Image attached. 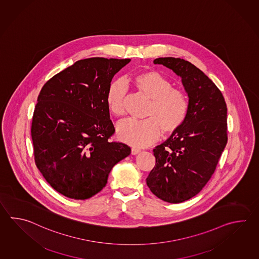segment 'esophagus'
<instances>
[{
	"label": "esophagus",
	"mask_w": 259,
	"mask_h": 259,
	"mask_svg": "<svg viewBox=\"0 0 259 259\" xmlns=\"http://www.w3.org/2000/svg\"><path fill=\"white\" fill-rule=\"evenodd\" d=\"M140 152V149H138V148H133L131 149V154L132 155H137V154L139 153Z\"/></svg>",
	"instance_id": "esophagus-1"
}]
</instances>
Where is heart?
Listing matches in <instances>:
<instances>
[{
	"mask_svg": "<svg viewBox=\"0 0 259 259\" xmlns=\"http://www.w3.org/2000/svg\"><path fill=\"white\" fill-rule=\"evenodd\" d=\"M129 83L138 94L149 101L144 121H122L117 126L118 138L136 148H145L158 140L160 134L171 136L184 125L188 115L189 101L185 90L174 88L165 75L155 70L134 74ZM126 90L121 82L111 83L106 92V106L111 115L125 114Z\"/></svg>",
	"mask_w": 259,
	"mask_h": 259,
	"instance_id": "b5f03b06",
	"label": "heart"
}]
</instances>
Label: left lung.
Instances as JSON below:
<instances>
[{"instance_id":"8db88e82","label":"left lung","mask_w":259,"mask_h":259,"mask_svg":"<svg viewBox=\"0 0 259 259\" xmlns=\"http://www.w3.org/2000/svg\"><path fill=\"white\" fill-rule=\"evenodd\" d=\"M182 77L189 98L184 125L154 148L156 163L147 178L154 195L182 203L197 195L211 178L226 147L227 105L221 90L200 69L184 59H155Z\"/></svg>"}]
</instances>
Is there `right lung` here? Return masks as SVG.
<instances>
[{
  "label": "right lung",
  "mask_w": 259,
  "mask_h": 259,
  "mask_svg": "<svg viewBox=\"0 0 259 259\" xmlns=\"http://www.w3.org/2000/svg\"><path fill=\"white\" fill-rule=\"evenodd\" d=\"M130 59L77 61L48 80L37 97L31 124L37 169L54 190L76 200L105 187L112 167L131 153L111 141L115 132L106 92Z\"/></svg>",
  "instance_id": "1"
}]
</instances>
